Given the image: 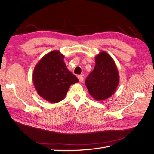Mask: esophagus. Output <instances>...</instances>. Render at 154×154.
Wrapping results in <instances>:
<instances>
[{"label": "esophagus", "mask_w": 154, "mask_h": 154, "mask_svg": "<svg viewBox=\"0 0 154 154\" xmlns=\"http://www.w3.org/2000/svg\"><path fill=\"white\" fill-rule=\"evenodd\" d=\"M78 78L79 81H80V82H82L83 81V76H82V75H78Z\"/></svg>", "instance_id": "34e87169"}]
</instances>
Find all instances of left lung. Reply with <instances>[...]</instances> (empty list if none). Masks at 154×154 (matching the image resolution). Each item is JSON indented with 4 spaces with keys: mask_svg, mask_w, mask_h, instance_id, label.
I'll list each match as a JSON object with an SVG mask.
<instances>
[{
    "mask_svg": "<svg viewBox=\"0 0 154 154\" xmlns=\"http://www.w3.org/2000/svg\"><path fill=\"white\" fill-rule=\"evenodd\" d=\"M94 70L85 80L89 94L96 101L108 99L116 92L119 82L118 70L114 59L105 51L95 57Z\"/></svg>",
    "mask_w": 154,
    "mask_h": 154,
    "instance_id": "left-lung-1",
    "label": "left lung"
}]
</instances>
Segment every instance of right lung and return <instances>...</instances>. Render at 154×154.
I'll list each match as a JSON object with an SVG mask.
<instances>
[{
	"mask_svg": "<svg viewBox=\"0 0 154 154\" xmlns=\"http://www.w3.org/2000/svg\"><path fill=\"white\" fill-rule=\"evenodd\" d=\"M63 58L60 51H51L37 63L32 74V83L37 93L52 103L63 100L70 86L79 81L67 69Z\"/></svg>",
	"mask_w": 154,
	"mask_h": 154,
	"instance_id": "obj_1",
	"label": "right lung"
}]
</instances>
